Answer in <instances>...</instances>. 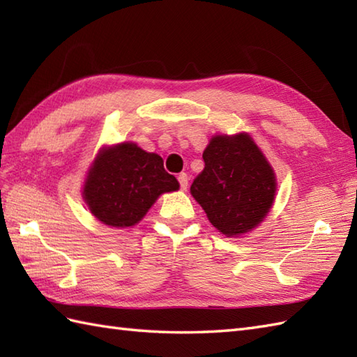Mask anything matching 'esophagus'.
I'll return each mask as SVG.
<instances>
[{"instance_id":"34e87169","label":"esophagus","mask_w":357,"mask_h":357,"mask_svg":"<svg viewBox=\"0 0 357 357\" xmlns=\"http://www.w3.org/2000/svg\"><path fill=\"white\" fill-rule=\"evenodd\" d=\"M178 181H179L181 190H187V185H188V176H187V173H179V174H178Z\"/></svg>"}]
</instances>
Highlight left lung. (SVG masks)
I'll list each match as a JSON object with an SVG mask.
<instances>
[{"label": "left lung", "mask_w": 357, "mask_h": 357, "mask_svg": "<svg viewBox=\"0 0 357 357\" xmlns=\"http://www.w3.org/2000/svg\"><path fill=\"white\" fill-rule=\"evenodd\" d=\"M202 159L204 170L190 187L208 221L225 236L247 233L271 208L276 192L275 173L245 133L215 136Z\"/></svg>", "instance_id": "1"}]
</instances>
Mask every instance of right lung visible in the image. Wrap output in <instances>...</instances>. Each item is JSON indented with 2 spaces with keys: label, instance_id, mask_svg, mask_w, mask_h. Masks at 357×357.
<instances>
[{
  "label": "right lung",
  "instance_id": "1",
  "mask_svg": "<svg viewBox=\"0 0 357 357\" xmlns=\"http://www.w3.org/2000/svg\"><path fill=\"white\" fill-rule=\"evenodd\" d=\"M178 188L161 156L123 142L98 155L86 181L84 199L102 224L124 229L138 224L159 195Z\"/></svg>",
  "mask_w": 357,
  "mask_h": 357
}]
</instances>
